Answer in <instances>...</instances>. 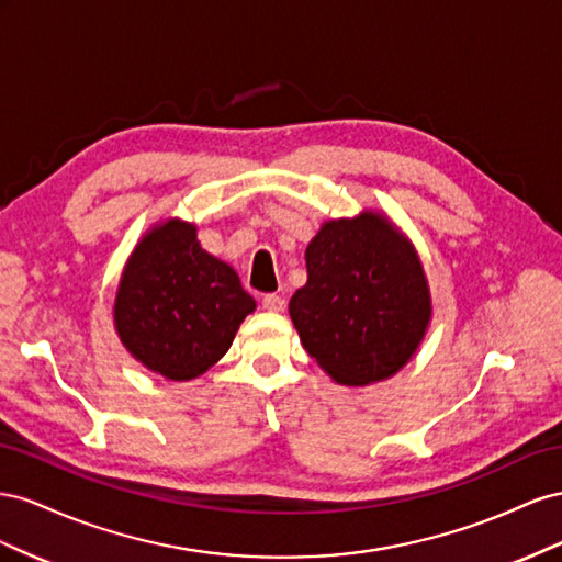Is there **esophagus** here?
I'll use <instances>...</instances> for the list:
<instances>
[{"instance_id":"34e87169","label":"esophagus","mask_w":562,"mask_h":562,"mask_svg":"<svg viewBox=\"0 0 562 562\" xmlns=\"http://www.w3.org/2000/svg\"><path fill=\"white\" fill-rule=\"evenodd\" d=\"M263 308L266 311H282L284 308V299L280 294H266L263 296Z\"/></svg>"}]
</instances>
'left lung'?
Listing matches in <instances>:
<instances>
[{
    "mask_svg": "<svg viewBox=\"0 0 562 562\" xmlns=\"http://www.w3.org/2000/svg\"><path fill=\"white\" fill-rule=\"evenodd\" d=\"M306 268L290 315L308 356L344 386L403 370L432 313L409 239L374 212L327 221L306 249Z\"/></svg>",
    "mask_w": 562,
    "mask_h": 562,
    "instance_id": "8db88e82",
    "label": "left lung"
}]
</instances>
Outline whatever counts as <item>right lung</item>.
<instances>
[{"mask_svg":"<svg viewBox=\"0 0 562 562\" xmlns=\"http://www.w3.org/2000/svg\"><path fill=\"white\" fill-rule=\"evenodd\" d=\"M254 308L237 272L200 247L198 228L169 218L143 235L124 266L115 329L150 372L188 381L226 356Z\"/></svg>","mask_w":562,"mask_h":562,"instance_id":"right-lung-1","label":"right lung"}]
</instances>
